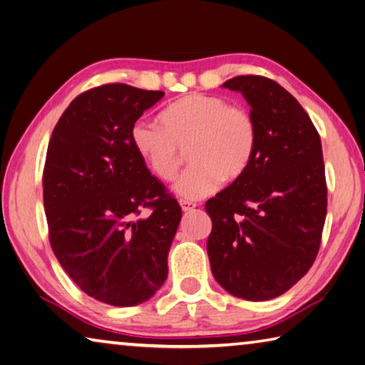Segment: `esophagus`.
I'll list each match as a JSON object with an SVG mask.
<instances>
[{
  "mask_svg": "<svg viewBox=\"0 0 365 365\" xmlns=\"http://www.w3.org/2000/svg\"><path fill=\"white\" fill-rule=\"evenodd\" d=\"M180 205H182L183 212H188V210H193L196 207V202L188 201V200H180Z\"/></svg>",
  "mask_w": 365,
  "mask_h": 365,
  "instance_id": "34e87169",
  "label": "esophagus"
}]
</instances>
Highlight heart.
Wrapping results in <instances>:
<instances>
[{"instance_id":"b5f03b06","label":"heart","mask_w":365,"mask_h":365,"mask_svg":"<svg viewBox=\"0 0 365 365\" xmlns=\"http://www.w3.org/2000/svg\"><path fill=\"white\" fill-rule=\"evenodd\" d=\"M161 125L138 121L130 140L145 165L169 182L177 175L188 150L190 168L178 177L175 193L200 200L218 183L240 178L254 160L258 132L247 110L227 98L191 94L174 102L160 116Z\"/></svg>"}]
</instances>
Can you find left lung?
Instances as JSON below:
<instances>
[{"label": "left lung", "mask_w": 365, "mask_h": 365, "mask_svg": "<svg viewBox=\"0 0 365 365\" xmlns=\"http://www.w3.org/2000/svg\"><path fill=\"white\" fill-rule=\"evenodd\" d=\"M257 124L249 169L205 202L212 218L210 269L228 294L279 297L313 267L327 214L321 137L297 98L264 76H236Z\"/></svg>", "instance_id": "8db88e82"}]
</instances>
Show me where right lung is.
Segmentation results:
<instances>
[{
  "label": "right lung",
  "instance_id": "right-lung-1",
  "mask_svg": "<svg viewBox=\"0 0 365 365\" xmlns=\"http://www.w3.org/2000/svg\"><path fill=\"white\" fill-rule=\"evenodd\" d=\"M164 92L103 84L79 94L52 130L43 172L49 241L71 281L134 307L168 277L182 207L137 155L130 130ZM152 210L140 217L141 209Z\"/></svg>",
  "mask_w": 365,
  "mask_h": 365
}]
</instances>
